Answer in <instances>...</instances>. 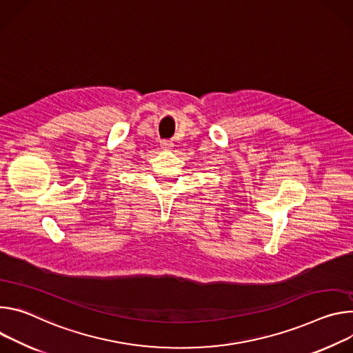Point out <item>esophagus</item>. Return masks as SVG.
Returning a JSON list of instances; mask_svg holds the SVG:
<instances>
[{
  "instance_id": "obj_1",
  "label": "esophagus",
  "mask_w": 353,
  "mask_h": 353,
  "mask_svg": "<svg viewBox=\"0 0 353 353\" xmlns=\"http://www.w3.org/2000/svg\"><path fill=\"white\" fill-rule=\"evenodd\" d=\"M172 145H174V143H172L171 140H161V147H163V148L168 150V148H171Z\"/></svg>"
}]
</instances>
